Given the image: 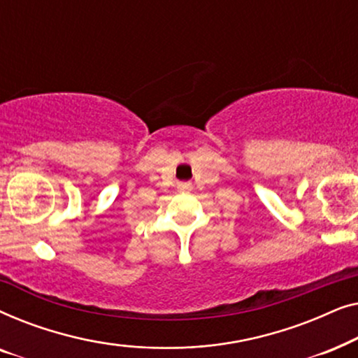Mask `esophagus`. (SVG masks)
<instances>
[{
	"instance_id": "34e87169",
	"label": "esophagus",
	"mask_w": 358,
	"mask_h": 358,
	"mask_svg": "<svg viewBox=\"0 0 358 358\" xmlns=\"http://www.w3.org/2000/svg\"><path fill=\"white\" fill-rule=\"evenodd\" d=\"M189 184H180V190H187Z\"/></svg>"
}]
</instances>
